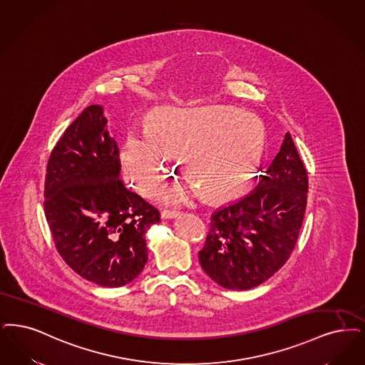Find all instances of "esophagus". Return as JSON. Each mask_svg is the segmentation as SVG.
<instances>
[{
  "label": "esophagus",
  "mask_w": 365,
  "mask_h": 365,
  "mask_svg": "<svg viewBox=\"0 0 365 365\" xmlns=\"http://www.w3.org/2000/svg\"><path fill=\"white\" fill-rule=\"evenodd\" d=\"M161 219L167 220V219H175L179 216V212H176V210H161L160 213Z\"/></svg>",
  "instance_id": "esophagus-1"
}]
</instances>
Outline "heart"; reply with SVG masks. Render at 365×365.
I'll use <instances>...</instances> for the list:
<instances>
[{"mask_svg":"<svg viewBox=\"0 0 365 365\" xmlns=\"http://www.w3.org/2000/svg\"><path fill=\"white\" fill-rule=\"evenodd\" d=\"M264 141L259 119L232 107H163L150 114L146 131L126 133L122 174L138 194L149 197L168 178L173 153H179L189 182L165 190V202L183 204L201 191L209 200H230L252 182Z\"/></svg>","mask_w":365,"mask_h":365,"instance_id":"1","label":"heart"}]
</instances>
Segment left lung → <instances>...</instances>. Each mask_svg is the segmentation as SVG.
Instances as JSON below:
<instances>
[{"instance_id":"left-lung-1","label":"left lung","mask_w":365,"mask_h":365,"mask_svg":"<svg viewBox=\"0 0 365 365\" xmlns=\"http://www.w3.org/2000/svg\"><path fill=\"white\" fill-rule=\"evenodd\" d=\"M307 192L306 167L287 133L257 187L212 215L198 252L205 273L234 291L255 288L277 273L297 242Z\"/></svg>"}]
</instances>
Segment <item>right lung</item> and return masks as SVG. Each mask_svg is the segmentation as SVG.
Instances as JSON below:
<instances>
[{"instance_id":"1","label":"right lung","mask_w":365,"mask_h":365,"mask_svg":"<svg viewBox=\"0 0 365 365\" xmlns=\"http://www.w3.org/2000/svg\"><path fill=\"white\" fill-rule=\"evenodd\" d=\"M117 141L102 106L74 119L51 150L44 180V216L62 259L88 281L118 288L148 261L145 232L159 210L119 179Z\"/></svg>"}]
</instances>
